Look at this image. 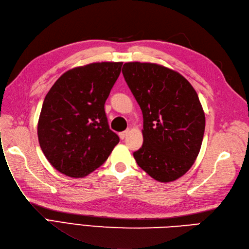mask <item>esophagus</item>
Wrapping results in <instances>:
<instances>
[{
	"label": "esophagus",
	"mask_w": 249,
	"mask_h": 249,
	"mask_svg": "<svg viewBox=\"0 0 249 249\" xmlns=\"http://www.w3.org/2000/svg\"><path fill=\"white\" fill-rule=\"evenodd\" d=\"M129 131H130L129 129H127V130L123 131V132H120V134H119V135H120V138H121L122 140H124V139L126 138V136L128 135V133H129Z\"/></svg>",
	"instance_id": "1"
}]
</instances>
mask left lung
<instances>
[{
	"label": "left lung",
	"instance_id": "1",
	"mask_svg": "<svg viewBox=\"0 0 249 249\" xmlns=\"http://www.w3.org/2000/svg\"><path fill=\"white\" fill-rule=\"evenodd\" d=\"M122 73L143 118L136 163L156 181L179 179L195 163L204 138L205 113L196 90L179 72L154 63L128 62Z\"/></svg>",
	"mask_w": 249,
	"mask_h": 249
}]
</instances>
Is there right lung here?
I'll list each match as a JSON object with an SVG mask.
<instances>
[{
    "mask_svg": "<svg viewBox=\"0 0 249 249\" xmlns=\"http://www.w3.org/2000/svg\"><path fill=\"white\" fill-rule=\"evenodd\" d=\"M122 62L91 63L62 74L46 94L39 116L40 148L58 172L83 178L108 158L119 142L104 111Z\"/></svg>",
    "mask_w": 249,
    "mask_h": 249,
    "instance_id": "right-lung-1",
    "label": "right lung"
}]
</instances>
